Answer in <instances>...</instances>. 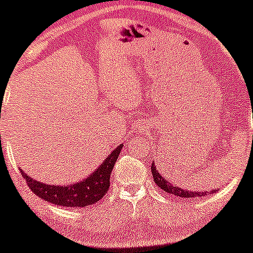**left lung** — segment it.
<instances>
[{
  "label": "left lung",
  "mask_w": 253,
  "mask_h": 253,
  "mask_svg": "<svg viewBox=\"0 0 253 253\" xmlns=\"http://www.w3.org/2000/svg\"><path fill=\"white\" fill-rule=\"evenodd\" d=\"M151 171H152V176H153V180H155V183L157 184L158 186L163 190V191L168 192L169 195H175V196L184 197V199H194V197L199 199V197L208 195L207 191L194 192V191H190V190H184V189H180V187H178V186H174V185H171L169 181H167L165 178H162V175H161V174L156 170V166L153 165V163H152V166H151ZM215 191H217V190H213L212 192H215Z\"/></svg>",
  "instance_id": "1"
}]
</instances>
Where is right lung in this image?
<instances>
[{"label":"right lung","instance_id":"add662e5","mask_svg":"<svg viewBox=\"0 0 253 253\" xmlns=\"http://www.w3.org/2000/svg\"><path fill=\"white\" fill-rule=\"evenodd\" d=\"M123 145H119L107 160L102 163L93 174L79 183L70 184L67 186H57L48 185L34 180L33 178L22 170L23 178L27 181L28 186L36 196L42 199L43 201L52 202L57 206L64 207H87L100 201L108 191L109 178H111L112 169L118 158Z\"/></svg>","mask_w":253,"mask_h":253}]
</instances>
